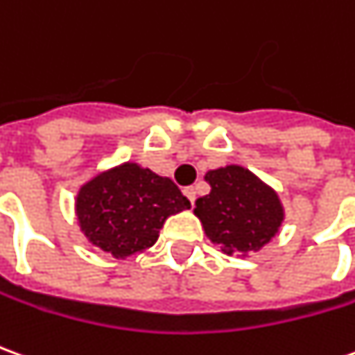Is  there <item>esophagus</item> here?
<instances>
[{"mask_svg":"<svg viewBox=\"0 0 355 355\" xmlns=\"http://www.w3.org/2000/svg\"><path fill=\"white\" fill-rule=\"evenodd\" d=\"M184 196L188 198V202L194 203L196 202V188H194V186H188V188H184Z\"/></svg>","mask_w":355,"mask_h":355,"instance_id":"esophagus-1","label":"esophagus"}]
</instances>
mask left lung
Returning <instances> with one entry per match:
<instances>
[{
  "instance_id": "left-lung-1",
  "label": "left lung",
  "mask_w": 355,
  "mask_h": 355,
  "mask_svg": "<svg viewBox=\"0 0 355 355\" xmlns=\"http://www.w3.org/2000/svg\"><path fill=\"white\" fill-rule=\"evenodd\" d=\"M211 192L196 200L194 215L205 236L227 255L248 257L279 234L284 205L275 188L252 171L225 165L205 173Z\"/></svg>"
}]
</instances>
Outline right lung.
<instances>
[{"mask_svg": "<svg viewBox=\"0 0 355 355\" xmlns=\"http://www.w3.org/2000/svg\"><path fill=\"white\" fill-rule=\"evenodd\" d=\"M190 209L178 186L135 161L101 171L74 198L78 227L92 246L125 259L152 248L171 215Z\"/></svg>", "mask_w": 355, "mask_h": 355, "instance_id": "right-lung-1", "label": "right lung"}]
</instances>
